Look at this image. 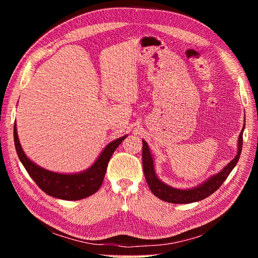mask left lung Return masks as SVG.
Instances as JSON below:
<instances>
[{
  "label": "left lung",
  "mask_w": 258,
  "mask_h": 258,
  "mask_svg": "<svg viewBox=\"0 0 258 258\" xmlns=\"http://www.w3.org/2000/svg\"><path fill=\"white\" fill-rule=\"evenodd\" d=\"M244 127L240 132V136L238 138V148H237V155L235 156L228 165H226L221 171L217 173L212 174L204 182L199 183L198 185L189 187V188H176L171 185L166 184L162 182L156 173L155 165H154V158L151 153L150 147L146 141L142 140L143 143V152H142V160H143V171L146 178V182L152 192L156 197L159 199L170 202V204H191V202H197L202 199L209 197L220 188L221 185L227 176L230 174L232 169L236 167L237 162L240 158L241 151H242V136H243Z\"/></svg>",
  "instance_id": "left-lung-1"
}]
</instances>
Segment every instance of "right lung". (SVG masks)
Segmentation results:
<instances>
[{
	"label": "right lung",
	"instance_id": "obj_1",
	"mask_svg": "<svg viewBox=\"0 0 258 258\" xmlns=\"http://www.w3.org/2000/svg\"><path fill=\"white\" fill-rule=\"evenodd\" d=\"M128 137L124 135L108 143L92 165L84 171L75 173L54 172L36 165L23 152L19 142L16 122L14 126V141L21 163L29 175L48 196L62 200H81L99 190L106 172L108 160L119 144Z\"/></svg>",
	"mask_w": 258,
	"mask_h": 258
}]
</instances>
